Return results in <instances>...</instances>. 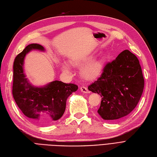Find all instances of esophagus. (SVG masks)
Wrapping results in <instances>:
<instances>
[{"instance_id":"obj_1","label":"esophagus","mask_w":157,"mask_h":157,"mask_svg":"<svg viewBox=\"0 0 157 157\" xmlns=\"http://www.w3.org/2000/svg\"><path fill=\"white\" fill-rule=\"evenodd\" d=\"M80 91H81L83 93H86H86H88V88L86 87L81 86L80 88Z\"/></svg>"}]
</instances>
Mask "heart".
<instances>
[{
  "label": "heart",
  "instance_id": "1",
  "mask_svg": "<svg viewBox=\"0 0 157 157\" xmlns=\"http://www.w3.org/2000/svg\"><path fill=\"white\" fill-rule=\"evenodd\" d=\"M93 54H88L86 56L71 59V65L77 67H82L80 75L83 79L87 81H92L98 78L101 75L104 68L105 59L100 57L91 61L94 58ZM61 70L67 74L71 73V66L67 63L61 62L60 63Z\"/></svg>",
  "mask_w": 157,
  "mask_h": 157
}]
</instances>
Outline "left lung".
Here are the masks:
<instances>
[{
  "mask_svg": "<svg viewBox=\"0 0 157 157\" xmlns=\"http://www.w3.org/2000/svg\"><path fill=\"white\" fill-rule=\"evenodd\" d=\"M144 88V78L137 57L124 50L105 66L101 77L88 90L101 97L98 113L104 120L116 121L136 107Z\"/></svg>",
  "mask_w": 157,
  "mask_h": 157,
  "instance_id": "8db88e82",
  "label": "left lung"
}]
</instances>
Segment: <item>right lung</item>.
<instances>
[{"label":"right lung","mask_w":157,"mask_h":157,"mask_svg":"<svg viewBox=\"0 0 157 157\" xmlns=\"http://www.w3.org/2000/svg\"><path fill=\"white\" fill-rule=\"evenodd\" d=\"M32 50L45 52L43 46L32 44L26 46L15 58L13 66L12 94L16 104L29 119L37 124L46 125L60 119L65 111L66 102L78 86L59 80L44 86H33L24 73V58Z\"/></svg>","instance_id":"obj_1"}]
</instances>
